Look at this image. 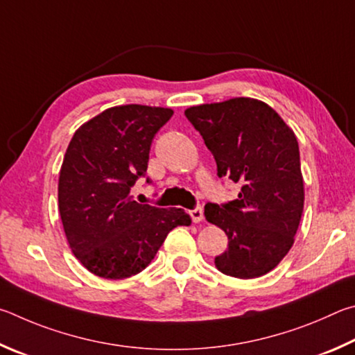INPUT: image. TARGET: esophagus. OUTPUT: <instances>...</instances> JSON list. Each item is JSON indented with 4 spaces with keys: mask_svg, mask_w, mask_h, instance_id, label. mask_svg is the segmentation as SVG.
<instances>
[{
    "mask_svg": "<svg viewBox=\"0 0 355 355\" xmlns=\"http://www.w3.org/2000/svg\"><path fill=\"white\" fill-rule=\"evenodd\" d=\"M189 214H190V216H191V220H193V223H200V221L202 220V216H204L202 207H201V206H196L195 209H191Z\"/></svg>",
    "mask_w": 355,
    "mask_h": 355,
    "instance_id": "obj_1",
    "label": "esophagus"
}]
</instances>
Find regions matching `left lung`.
<instances>
[{
	"mask_svg": "<svg viewBox=\"0 0 355 355\" xmlns=\"http://www.w3.org/2000/svg\"><path fill=\"white\" fill-rule=\"evenodd\" d=\"M185 116L214 154L218 178L241 185L237 200L204 207L206 220L229 240L215 257L216 268L239 279L266 275L293 246L304 209L293 130L268 104L252 98L195 105Z\"/></svg>",
	"mask_w": 355,
	"mask_h": 355,
	"instance_id": "8db88e82",
	"label": "left lung"
}]
</instances>
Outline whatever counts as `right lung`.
<instances>
[{
  "mask_svg": "<svg viewBox=\"0 0 355 355\" xmlns=\"http://www.w3.org/2000/svg\"><path fill=\"white\" fill-rule=\"evenodd\" d=\"M171 115V109L118 105L83 124L67 148L59 212L73 254L93 275H137L171 229L191 223L182 209H159L130 196L134 184L146 176L154 135Z\"/></svg>",
  "mask_w": 355,
  "mask_h": 355,
  "instance_id": "1",
  "label": "right lung"
}]
</instances>
